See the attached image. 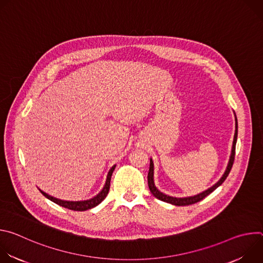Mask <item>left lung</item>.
Here are the masks:
<instances>
[{"label":"left lung","mask_w":263,"mask_h":263,"mask_svg":"<svg viewBox=\"0 0 263 263\" xmlns=\"http://www.w3.org/2000/svg\"><path fill=\"white\" fill-rule=\"evenodd\" d=\"M236 140H237V119H236V116H235V134H234V139H233V144H232V151H231L229 163H228L227 168H226V171H224L222 177L213 186H211L210 189L206 190L205 192H203V193H201L199 195L193 196V197H186V198H175V197H171V196H167L165 194H162L161 192H159L157 190V187L154 184V163H153L152 159L149 160V168H148V174H147V184H148L149 192H151L152 195L155 198H157L158 200L166 202V203H170V204H173V205H176V206H186V205H192V204H195L197 202H200L201 200L206 198L209 194H211L214 190H216L217 187L219 185H221L222 182L227 179V177H228V175H229V173H230V171L232 168V165H233V162H234V158H235Z\"/></svg>","instance_id":"1"}]
</instances>
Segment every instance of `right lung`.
I'll list each match as a JSON object with an SVG mask.
<instances>
[{"label": "right lung", "mask_w": 263, "mask_h": 263, "mask_svg": "<svg viewBox=\"0 0 263 263\" xmlns=\"http://www.w3.org/2000/svg\"><path fill=\"white\" fill-rule=\"evenodd\" d=\"M116 168V165L112 166L110 168V171L108 172V175H107V179H106V183L103 187V190L93 198L89 199V200H86V201H77V202H73V201H63V200H60V199H56L52 196H49L48 194H46L45 192L41 191V193L47 198L49 199L50 201L56 203L57 205L59 206H62L64 208H67V209H70V210H74V211H85V210H88V209H91L93 207H96L97 205H99L105 198L106 196L108 195V192H109V189H110V180H111V176H112V173H114Z\"/></svg>", "instance_id": "1"}]
</instances>
